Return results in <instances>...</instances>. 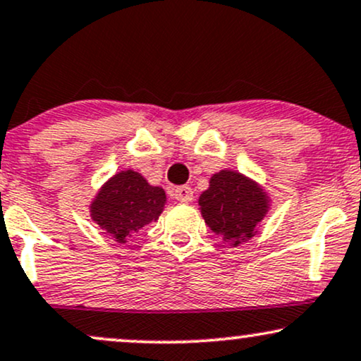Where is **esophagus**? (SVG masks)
I'll return each mask as SVG.
<instances>
[{
    "label": "esophagus",
    "mask_w": 361,
    "mask_h": 361,
    "mask_svg": "<svg viewBox=\"0 0 361 361\" xmlns=\"http://www.w3.org/2000/svg\"><path fill=\"white\" fill-rule=\"evenodd\" d=\"M173 198L180 203H190L193 200V190L190 186H178L173 192Z\"/></svg>",
    "instance_id": "1"
}]
</instances>
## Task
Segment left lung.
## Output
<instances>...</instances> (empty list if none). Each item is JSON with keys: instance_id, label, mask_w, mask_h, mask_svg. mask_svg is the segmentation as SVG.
<instances>
[{"instance_id": "1", "label": "left lung", "mask_w": 361, "mask_h": 361, "mask_svg": "<svg viewBox=\"0 0 361 361\" xmlns=\"http://www.w3.org/2000/svg\"><path fill=\"white\" fill-rule=\"evenodd\" d=\"M271 203V193L262 185L228 168L214 173L208 188L198 197L207 227L230 247L244 244L259 232Z\"/></svg>"}]
</instances>
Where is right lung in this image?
<instances>
[{"label": "right lung", "instance_id": "obj_1", "mask_svg": "<svg viewBox=\"0 0 361 361\" xmlns=\"http://www.w3.org/2000/svg\"><path fill=\"white\" fill-rule=\"evenodd\" d=\"M166 205L161 186L147 183L141 173L121 169L90 200V219L117 244L131 240L133 233L158 222Z\"/></svg>", "mask_w": 361, "mask_h": 361}]
</instances>
